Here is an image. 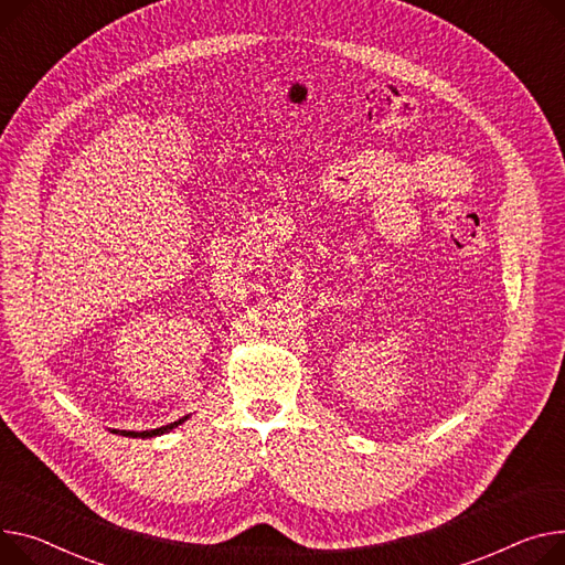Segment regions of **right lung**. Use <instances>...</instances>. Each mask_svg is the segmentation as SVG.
I'll return each instance as SVG.
<instances>
[{
  "mask_svg": "<svg viewBox=\"0 0 565 565\" xmlns=\"http://www.w3.org/2000/svg\"><path fill=\"white\" fill-rule=\"evenodd\" d=\"M185 418H188V416H185ZM185 418H181V420H177V423H170V425H166V427H159V429H149V431H116V434H120V436H129V438H152V436L168 434L170 429L179 427Z\"/></svg>",
  "mask_w": 565,
  "mask_h": 565,
  "instance_id": "add662e5",
  "label": "right lung"
}]
</instances>
